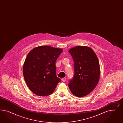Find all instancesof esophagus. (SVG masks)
<instances>
[{
    "mask_svg": "<svg viewBox=\"0 0 123 123\" xmlns=\"http://www.w3.org/2000/svg\"><path fill=\"white\" fill-rule=\"evenodd\" d=\"M61 80H62V82H65V81H66V78H62L61 79Z\"/></svg>",
    "mask_w": 123,
    "mask_h": 123,
    "instance_id": "esophagus-1",
    "label": "esophagus"
}]
</instances>
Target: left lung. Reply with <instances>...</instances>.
<instances>
[{
	"mask_svg": "<svg viewBox=\"0 0 123 123\" xmlns=\"http://www.w3.org/2000/svg\"><path fill=\"white\" fill-rule=\"evenodd\" d=\"M74 61V75L68 84L76 97L86 96L97 86L100 76V67L96 53L86 46H77L68 50Z\"/></svg>",
	"mask_w": 123,
	"mask_h": 123,
	"instance_id": "1",
	"label": "left lung"
}]
</instances>
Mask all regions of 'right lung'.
<instances>
[{
    "mask_svg": "<svg viewBox=\"0 0 123 123\" xmlns=\"http://www.w3.org/2000/svg\"><path fill=\"white\" fill-rule=\"evenodd\" d=\"M63 49L42 45L31 49L23 66V74L30 90L39 96L52 94L60 78L56 75L55 62Z\"/></svg>",
    "mask_w": 123,
    "mask_h": 123,
    "instance_id": "right-lung-1",
    "label": "right lung"
}]
</instances>
